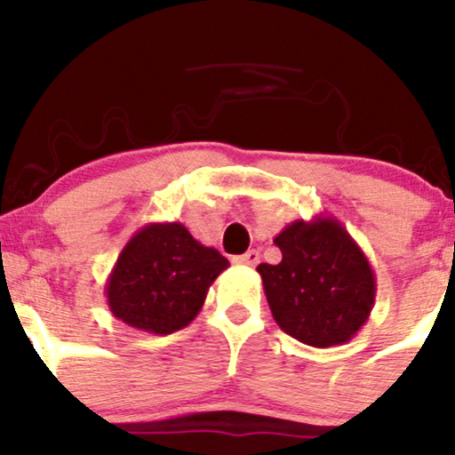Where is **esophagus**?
Returning a JSON list of instances; mask_svg holds the SVG:
<instances>
[{"mask_svg":"<svg viewBox=\"0 0 455 455\" xmlns=\"http://www.w3.org/2000/svg\"><path fill=\"white\" fill-rule=\"evenodd\" d=\"M260 254L257 250H248V252L239 254V257H233V263L235 265H242V267H254V265L259 263Z\"/></svg>","mask_w":455,"mask_h":455,"instance_id":"esophagus-1","label":"esophagus"}]
</instances>
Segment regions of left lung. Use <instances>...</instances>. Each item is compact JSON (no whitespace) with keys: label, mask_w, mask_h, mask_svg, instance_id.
Listing matches in <instances>:
<instances>
[{"label":"left lung","mask_w":455,"mask_h":455,"mask_svg":"<svg viewBox=\"0 0 455 455\" xmlns=\"http://www.w3.org/2000/svg\"><path fill=\"white\" fill-rule=\"evenodd\" d=\"M278 265L260 263L265 297L282 331L307 347L348 342L368 321L377 278L363 250L336 218L295 220L275 235Z\"/></svg>","instance_id":"8db88e82"}]
</instances>
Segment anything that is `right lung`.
<instances>
[{
	"mask_svg": "<svg viewBox=\"0 0 455 455\" xmlns=\"http://www.w3.org/2000/svg\"><path fill=\"white\" fill-rule=\"evenodd\" d=\"M228 267L181 222H151L130 237L108 275V310L126 325L166 336L201 312L213 280Z\"/></svg>",
	"mask_w": 455,
	"mask_h": 455,
	"instance_id": "obj_1",
	"label": "right lung"
}]
</instances>
